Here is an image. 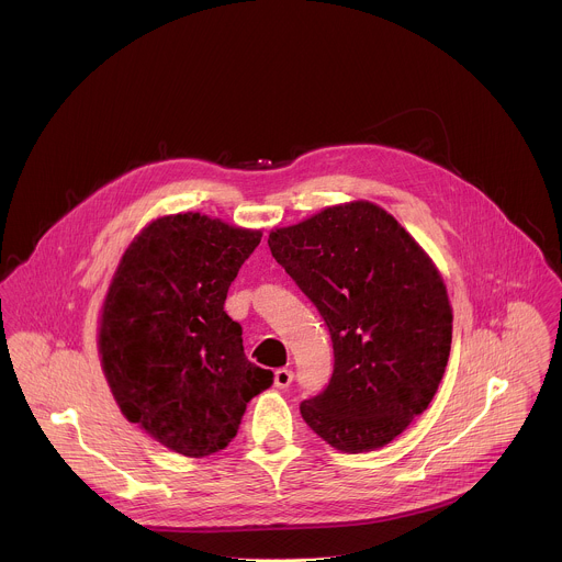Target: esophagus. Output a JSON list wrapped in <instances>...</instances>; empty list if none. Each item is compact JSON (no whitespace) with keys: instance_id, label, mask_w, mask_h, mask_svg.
Instances as JSON below:
<instances>
[{"instance_id":"1","label":"esophagus","mask_w":562,"mask_h":562,"mask_svg":"<svg viewBox=\"0 0 562 562\" xmlns=\"http://www.w3.org/2000/svg\"><path fill=\"white\" fill-rule=\"evenodd\" d=\"M292 381H294L292 370H288V368H279V370L274 372V385H277L279 390L290 387V385H292Z\"/></svg>"}]
</instances>
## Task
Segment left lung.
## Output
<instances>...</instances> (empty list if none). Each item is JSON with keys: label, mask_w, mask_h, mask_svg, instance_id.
<instances>
[{"label": "left lung", "mask_w": 562, "mask_h": 562, "mask_svg": "<svg viewBox=\"0 0 562 562\" xmlns=\"http://www.w3.org/2000/svg\"><path fill=\"white\" fill-rule=\"evenodd\" d=\"M268 246L333 341L330 381L301 402L303 419L341 452L390 443L426 411L448 366L452 310L437 268L368 201L277 229Z\"/></svg>", "instance_id": "left-lung-1"}]
</instances>
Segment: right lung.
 <instances>
[{"label":"right lung","instance_id":"1","mask_svg":"<svg viewBox=\"0 0 562 562\" xmlns=\"http://www.w3.org/2000/svg\"><path fill=\"white\" fill-rule=\"evenodd\" d=\"M259 232L201 214L151 223L105 296L99 352L123 415L183 457L229 446L274 374L250 363L225 301Z\"/></svg>","mask_w":562,"mask_h":562}]
</instances>
